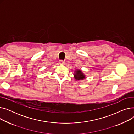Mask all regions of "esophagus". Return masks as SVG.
Masks as SVG:
<instances>
[{"mask_svg": "<svg viewBox=\"0 0 134 134\" xmlns=\"http://www.w3.org/2000/svg\"><path fill=\"white\" fill-rule=\"evenodd\" d=\"M59 63L60 64H63V63H65V62H64V61H63V60H59Z\"/></svg>", "mask_w": 134, "mask_h": 134, "instance_id": "esophagus-1", "label": "esophagus"}]
</instances>
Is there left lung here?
<instances>
[{
  "instance_id": "1",
  "label": "left lung",
  "mask_w": 134,
  "mask_h": 134,
  "mask_svg": "<svg viewBox=\"0 0 134 134\" xmlns=\"http://www.w3.org/2000/svg\"><path fill=\"white\" fill-rule=\"evenodd\" d=\"M74 75V78L76 80H83V79L85 78V76L83 74V73L81 71V70L78 69L76 70L75 71V74Z\"/></svg>"
}]
</instances>
